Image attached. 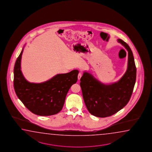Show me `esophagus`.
<instances>
[{"label": "esophagus", "instance_id": "34e87169", "mask_svg": "<svg viewBox=\"0 0 152 152\" xmlns=\"http://www.w3.org/2000/svg\"><path fill=\"white\" fill-rule=\"evenodd\" d=\"M81 76H82V73L80 72V73H79V74H78V75H77V79H78V80H80V79L81 77Z\"/></svg>", "mask_w": 152, "mask_h": 152}]
</instances>
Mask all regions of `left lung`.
Wrapping results in <instances>:
<instances>
[{"label": "left lung", "instance_id": "8db88e82", "mask_svg": "<svg viewBox=\"0 0 152 152\" xmlns=\"http://www.w3.org/2000/svg\"><path fill=\"white\" fill-rule=\"evenodd\" d=\"M128 51L127 71L118 81L105 85L92 75L84 72L80 79L83 100L89 113L99 118L111 116L128 104L136 81L137 69L131 48L121 39H118Z\"/></svg>", "mask_w": 152, "mask_h": 152}]
</instances>
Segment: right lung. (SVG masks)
<instances>
[{
    "label": "right lung",
    "mask_w": 152,
    "mask_h": 152,
    "mask_svg": "<svg viewBox=\"0 0 152 152\" xmlns=\"http://www.w3.org/2000/svg\"><path fill=\"white\" fill-rule=\"evenodd\" d=\"M23 48L14 67V88L25 106L32 113L40 116L56 114L62 110L67 92L77 83V69L58 74L42 83H30L25 79L21 69Z\"/></svg>",
    "instance_id": "obj_1"
}]
</instances>
